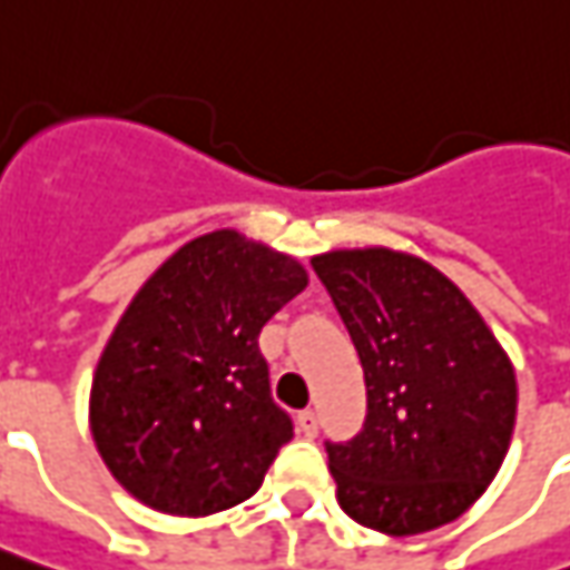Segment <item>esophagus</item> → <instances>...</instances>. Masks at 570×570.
Here are the masks:
<instances>
[{"mask_svg": "<svg viewBox=\"0 0 570 570\" xmlns=\"http://www.w3.org/2000/svg\"><path fill=\"white\" fill-rule=\"evenodd\" d=\"M296 425H299V432H303L305 439H315L318 435V413L315 410H303L296 416Z\"/></svg>", "mask_w": 570, "mask_h": 570, "instance_id": "34e87169", "label": "esophagus"}]
</instances>
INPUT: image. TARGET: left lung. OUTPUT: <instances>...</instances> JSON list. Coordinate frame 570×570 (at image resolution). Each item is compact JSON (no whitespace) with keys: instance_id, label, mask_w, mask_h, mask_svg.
I'll return each instance as SVG.
<instances>
[{"instance_id":"1","label":"left lung","mask_w":570,"mask_h":570,"mask_svg":"<svg viewBox=\"0 0 570 570\" xmlns=\"http://www.w3.org/2000/svg\"><path fill=\"white\" fill-rule=\"evenodd\" d=\"M365 375V422L324 442L337 501L387 537L458 520L508 454L518 382L504 350L442 271L391 248L312 258Z\"/></svg>"}]
</instances>
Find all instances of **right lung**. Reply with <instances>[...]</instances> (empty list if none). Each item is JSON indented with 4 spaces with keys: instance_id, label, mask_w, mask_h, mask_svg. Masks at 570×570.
I'll use <instances>...</instances> for the list:
<instances>
[{
    "instance_id": "obj_1",
    "label": "right lung",
    "mask_w": 570,
    "mask_h": 570,
    "mask_svg": "<svg viewBox=\"0 0 570 570\" xmlns=\"http://www.w3.org/2000/svg\"><path fill=\"white\" fill-rule=\"evenodd\" d=\"M308 284L236 229L191 239L138 289L90 387V432L119 485L205 518L252 499L293 439L258 334Z\"/></svg>"
}]
</instances>
